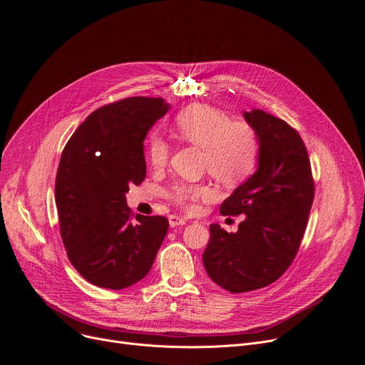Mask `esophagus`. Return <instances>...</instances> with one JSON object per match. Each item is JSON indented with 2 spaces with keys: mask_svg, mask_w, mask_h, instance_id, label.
I'll use <instances>...</instances> for the list:
<instances>
[{
  "mask_svg": "<svg viewBox=\"0 0 365 365\" xmlns=\"http://www.w3.org/2000/svg\"><path fill=\"white\" fill-rule=\"evenodd\" d=\"M186 222H187L186 217H182V216H178V215H171V216L168 217V224H170L171 228L179 227V225H185Z\"/></svg>",
  "mask_w": 365,
  "mask_h": 365,
  "instance_id": "esophagus-1",
  "label": "esophagus"
}]
</instances>
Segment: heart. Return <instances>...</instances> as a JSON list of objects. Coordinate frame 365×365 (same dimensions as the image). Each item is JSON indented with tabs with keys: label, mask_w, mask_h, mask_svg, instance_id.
Wrapping results in <instances>:
<instances>
[{
	"label": "heart",
	"mask_w": 365,
	"mask_h": 365,
	"mask_svg": "<svg viewBox=\"0 0 365 365\" xmlns=\"http://www.w3.org/2000/svg\"><path fill=\"white\" fill-rule=\"evenodd\" d=\"M174 134L185 143L202 148V168L225 185H237L255 171L259 160V141L252 126L242 120H231L222 110L194 104L183 108L174 119ZM153 168L168 164L170 146L161 137H152L148 148ZM207 183H178L171 200L183 209L194 210L200 201L213 197Z\"/></svg>",
	"instance_id": "obj_1"
}]
</instances>
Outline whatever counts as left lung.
Listing matches in <instances>:
<instances>
[{
	"label": "left lung",
	"instance_id": "8db88e82",
	"mask_svg": "<svg viewBox=\"0 0 365 365\" xmlns=\"http://www.w3.org/2000/svg\"><path fill=\"white\" fill-rule=\"evenodd\" d=\"M259 141L258 168L222 202V215H245L235 232L210 225L204 268L239 294L277 280L294 261L312 209L314 183L307 149L287 122L252 108L243 112Z\"/></svg>",
	"mask_w": 365,
	"mask_h": 365
}]
</instances>
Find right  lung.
<instances>
[{
    "instance_id": "add662e5",
    "label": "right lung",
    "mask_w": 365,
    "mask_h": 365,
    "mask_svg": "<svg viewBox=\"0 0 365 365\" xmlns=\"http://www.w3.org/2000/svg\"><path fill=\"white\" fill-rule=\"evenodd\" d=\"M170 108L133 97L91 113L68 140L56 173L55 201L70 262L95 287L123 289L152 268L168 230L164 216L133 213L130 185L146 178L143 141Z\"/></svg>"
}]
</instances>
